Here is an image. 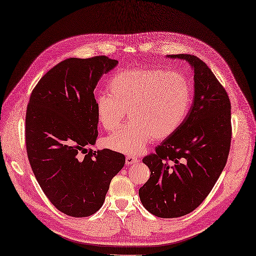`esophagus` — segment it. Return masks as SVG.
I'll list each match as a JSON object with an SVG mask.
<instances>
[{
  "label": "esophagus",
  "mask_w": 256,
  "mask_h": 256,
  "mask_svg": "<svg viewBox=\"0 0 256 256\" xmlns=\"http://www.w3.org/2000/svg\"><path fill=\"white\" fill-rule=\"evenodd\" d=\"M138 162V158L136 156H126V164L131 165V164H136Z\"/></svg>",
  "instance_id": "34e87169"
}]
</instances>
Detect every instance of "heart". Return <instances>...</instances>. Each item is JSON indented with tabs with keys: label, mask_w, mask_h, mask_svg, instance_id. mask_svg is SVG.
<instances>
[{
	"label": "heart",
	"mask_w": 256,
	"mask_h": 256,
	"mask_svg": "<svg viewBox=\"0 0 256 256\" xmlns=\"http://www.w3.org/2000/svg\"><path fill=\"white\" fill-rule=\"evenodd\" d=\"M109 95L95 102L96 118L107 131L116 130L128 111L131 122L104 140L122 154H138L154 138L164 140L179 129L190 108L192 88L182 73L160 68H127L114 75Z\"/></svg>",
	"instance_id": "1"
}]
</instances>
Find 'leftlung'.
Wrapping results in <instances>:
<instances>
[{
	"instance_id": "obj_1",
	"label": "left lung",
	"mask_w": 256,
	"mask_h": 256,
	"mask_svg": "<svg viewBox=\"0 0 256 256\" xmlns=\"http://www.w3.org/2000/svg\"><path fill=\"white\" fill-rule=\"evenodd\" d=\"M190 64L194 100L174 134L146 156L150 177L138 190L144 208L154 216L176 218L198 208L222 172L231 146V102L224 88L197 56L168 55Z\"/></svg>"
}]
</instances>
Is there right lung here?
I'll return each mask as SVG.
<instances>
[{
	"instance_id": "1",
	"label": "right lung",
	"mask_w": 256,
	"mask_h": 256,
	"mask_svg": "<svg viewBox=\"0 0 256 256\" xmlns=\"http://www.w3.org/2000/svg\"><path fill=\"white\" fill-rule=\"evenodd\" d=\"M118 64L107 56L68 58L44 75L26 110L28 156L40 188L60 212L91 216L102 208L125 156L88 150L98 136L94 89Z\"/></svg>"
}]
</instances>
